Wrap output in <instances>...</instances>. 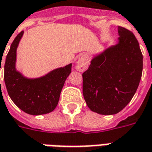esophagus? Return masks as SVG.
I'll use <instances>...</instances> for the list:
<instances>
[{"label": "esophagus", "mask_w": 152, "mask_h": 152, "mask_svg": "<svg viewBox=\"0 0 152 152\" xmlns=\"http://www.w3.org/2000/svg\"><path fill=\"white\" fill-rule=\"evenodd\" d=\"M88 64V58L87 56L84 55L77 61L76 66V70L79 71V72H84L87 69Z\"/></svg>", "instance_id": "esophagus-1"}]
</instances>
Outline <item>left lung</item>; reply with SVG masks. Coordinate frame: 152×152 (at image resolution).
Listing matches in <instances>:
<instances>
[{
    "label": "left lung",
    "instance_id": "left-lung-1",
    "mask_svg": "<svg viewBox=\"0 0 152 152\" xmlns=\"http://www.w3.org/2000/svg\"><path fill=\"white\" fill-rule=\"evenodd\" d=\"M118 42L94 56L82 74L83 95L95 113L112 115L122 110L134 95L142 72V55L131 31L118 26Z\"/></svg>",
    "mask_w": 152,
    "mask_h": 152
}]
</instances>
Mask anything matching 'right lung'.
I'll return each instance as SVG.
<instances>
[{"mask_svg":"<svg viewBox=\"0 0 152 152\" xmlns=\"http://www.w3.org/2000/svg\"><path fill=\"white\" fill-rule=\"evenodd\" d=\"M23 33L22 31L17 35L6 56L4 67L5 86L11 100L25 113L46 114L57 106L65 80L72 72V64L56 68L39 78L25 77L16 69L17 48Z\"/></svg>","mask_w":152,"mask_h":152,"instance_id":"add662e5","label":"right lung"}]
</instances>
